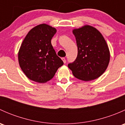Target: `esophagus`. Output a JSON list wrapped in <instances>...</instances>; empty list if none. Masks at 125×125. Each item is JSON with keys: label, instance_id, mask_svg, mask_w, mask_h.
<instances>
[{"label": "esophagus", "instance_id": "obj_1", "mask_svg": "<svg viewBox=\"0 0 125 125\" xmlns=\"http://www.w3.org/2000/svg\"><path fill=\"white\" fill-rule=\"evenodd\" d=\"M62 60H63V62L64 63H66V59H65V58L62 57Z\"/></svg>", "mask_w": 125, "mask_h": 125}]
</instances>
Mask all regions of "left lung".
<instances>
[{"instance_id":"left-lung-1","label":"left lung","mask_w":125,"mask_h":125,"mask_svg":"<svg viewBox=\"0 0 125 125\" xmlns=\"http://www.w3.org/2000/svg\"><path fill=\"white\" fill-rule=\"evenodd\" d=\"M73 33L78 54L75 61L68 66L77 79L83 81L97 79L106 70L110 60L106 42L100 31L90 25L74 29Z\"/></svg>"}]
</instances>
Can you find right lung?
<instances>
[{
	"instance_id": "add662e5",
	"label": "right lung",
	"mask_w": 125,
	"mask_h": 125,
	"mask_svg": "<svg viewBox=\"0 0 125 125\" xmlns=\"http://www.w3.org/2000/svg\"><path fill=\"white\" fill-rule=\"evenodd\" d=\"M57 30L45 23L31 29L20 47L18 60L26 76L36 82L50 81L63 62L57 55L51 45V39Z\"/></svg>"
}]
</instances>
